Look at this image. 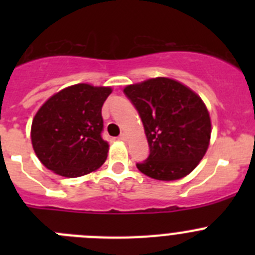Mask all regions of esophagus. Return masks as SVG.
Returning a JSON list of instances; mask_svg holds the SVG:
<instances>
[{
  "label": "esophagus",
  "instance_id": "1",
  "mask_svg": "<svg viewBox=\"0 0 255 255\" xmlns=\"http://www.w3.org/2000/svg\"><path fill=\"white\" fill-rule=\"evenodd\" d=\"M119 140H121V141H126V140H128V135H126V132H123V134H121L120 136H119Z\"/></svg>",
  "mask_w": 255,
  "mask_h": 255
}]
</instances>
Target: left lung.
I'll use <instances>...</instances> for the list:
<instances>
[{
	"mask_svg": "<svg viewBox=\"0 0 255 255\" xmlns=\"http://www.w3.org/2000/svg\"><path fill=\"white\" fill-rule=\"evenodd\" d=\"M124 93L139 112L149 145L138 170L162 181L179 180L194 170L211 139V119L200 97L168 78L128 85Z\"/></svg>",
	"mask_w": 255,
	"mask_h": 255,
	"instance_id": "8db88e82",
	"label": "left lung"
}]
</instances>
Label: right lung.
Wrapping results in <instances>:
<instances>
[{
  "label": "right lung",
  "mask_w": 255,
  "mask_h": 255,
  "mask_svg": "<svg viewBox=\"0 0 255 255\" xmlns=\"http://www.w3.org/2000/svg\"><path fill=\"white\" fill-rule=\"evenodd\" d=\"M110 87L75 84L52 96L31 124V144L48 170L79 177L105 163L108 143L102 139V106Z\"/></svg>",
  "instance_id": "add662e5"
}]
</instances>
